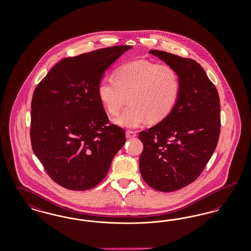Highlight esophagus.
<instances>
[{
  "label": "esophagus",
  "mask_w": 251,
  "mask_h": 251,
  "mask_svg": "<svg viewBox=\"0 0 251 251\" xmlns=\"http://www.w3.org/2000/svg\"><path fill=\"white\" fill-rule=\"evenodd\" d=\"M136 136V132L133 131H126V137L127 138H133Z\"/></svg>",
  "instance_id": "esophagus-1"
}]
</instances>
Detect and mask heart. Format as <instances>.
Here are the masks:
<instances>
[{"mask_svg":"<svg viewBox=\"0 0 251 251\" xmlns=\"http://www.w3.org/2000/svg\"><path fill=\"white\" fill-rule=\"evenodd\" d=\"M180 82L176 71L168 65L149 60L128 62L115 72V79L103 78L98 84V97L109 115L123 128H137L146 120L158 123L172 113L179 100Z\"/></svg>","mask_w":251,"mask_h":251,"instance_id":"1","label":"heart"}]
</instances>
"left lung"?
Segmentation results:
<instances>
[{
  "label": "left lung",
  "mask_w": 251,
  "mask_h": 251,
  "mask_svg": "<svg viewBox=\"0 0 251 251\" xmlns=\"http://www.w3.org/2000/svg\"><path fill=\"white\" fill-rule=\"evenodd\" d=\"M178 73L179 100L167 119L139 132L144 149L139 159L147 184L161 192L179 190L201 174L220 134L217 89L195 60L151 50Z\"/></svg>",
  "instance_id": "1"
}]
</instances>
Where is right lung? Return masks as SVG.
<instances>
[{
	"label": "right lung",
	"mask_w": 251,
	"mask_h": 251,
	"mask_svg": "<svg viewBox=\"0 0 251 251\" xmlns=\"http://www.w3.org/2000/svg\"><path fill=\"white\" fill-rule=\"evenodd\" d=\"M131 46L100 49L59 61L37 84L31 104V144L50 178L83 191L98 185L126 142L98 97L103 72Z\"/></svg>",
	"instance_id": "add662e5"
}]
</instances>
